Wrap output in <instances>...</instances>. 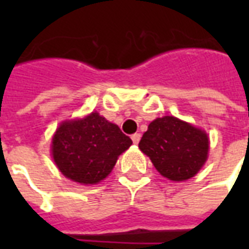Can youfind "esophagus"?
Listing matches in <instances>:
<instances>
[{
    "label": "esophagus",
    "mask_w": 249,
    "mask_h": 249,
    "mask_svg": "<svg viewBox=\"0 0 249 249\" xmlns=\"http://www.w3.org/2000/svg\"><path fill=\"white\" fill-rule=\"evenodd\" d=\"M140 140H141L140 133H134V134L132 136V141H133V143H134V144L138 143V142H140Z\"/></svg>",
    "instance_id": "1"
}]
</instances>
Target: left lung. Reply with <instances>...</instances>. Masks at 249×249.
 Returning a JSON list of instances; mask_svg holds the SVG:
<instances>
[{"mask_svg":"<svg viewBox=\"0 0 249 249\" xmlns=\"http://www.w3.org/2000/svg\"><path fill=\"white\" fill-rule=\"evenodd\" d=\"M138 146L161 176L172 181H185L204 165L209 142L201 129L177 117L164 116L148 125Z\"/></svg>","mask_w":249,"mask_h":249,"instance_id":"left-lung-1","label":"left lung"}]
</instances>
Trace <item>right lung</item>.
I'll list each match as a JSON object with an SVG mask.
<instances>
[{"instance_id":"obj_1","label":"right lung","mask_w":249,"mask_h":249,"mask_svg":"<svg viewBox=\"0 0 249 249\" xmlns=\"http://www.w3.org/2000/svg\"><path fill=\"white\" fill-rule=\"evenodd\" d=\"M132 143L117 125L93 112L60 124L53 137V158L66 177L93 185L111 173L119 155Z\"/></svg>"}]
</instances>
